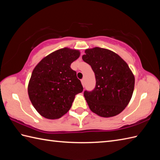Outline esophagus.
I'll return each mask as SVG.
<instances>
[{
	"label": "esophagus",
	"mask_w": 160,
	"mask_h": 160,
	"mask_svg": "<svg viewBox=\"0 0 160 160\" xmlns=\"http://www.w3.org/2000/svg\"><path fill=\"white\" fill-rule=\"evenodd\" d=\"M81 82H82V86L84 87V85H85V81H84V79H82V80H81Z\"/></svg>",
	"instance_id": "1"
}]
</instances>
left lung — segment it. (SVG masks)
<instances>
[{"label": "left lung", "mask_w": 160, "mask_h": 160, "mask_svg": "<svg viewBox=\"0 0 160 160\" xmlns=\"http://www.w3.org/2000/svg\"><path fill=\"white\" fill-rule=\"evenodd\" d=\"M82 60L91 65L96 77L95 89L84 92L91 111L104 118L120 113L130 102L135 86L127 63L117 53L100 47L86 49Z\"/></svg>", "instance_id": "8db88e82"}]
</instances>
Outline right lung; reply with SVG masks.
I'll return each mask as SVG.
<instances>
[{
    "instance_id": "right-lung-1",
    "label": "right lung",
    "mask_w": 160,
    "mask_h": 160,
    "mask_svg": "<svg viewBox=\"0 0 160 160\" xmlns=\"http://www.w3.org/2000/svg\"><path fill=\"white\" fill-rule=\"evenodd\" d=\"M79 50L67 47L44 58L33 69L28 84L32 105L42 117L55 120L66 114L76 95L83 91L71 64L80 57Z\"/></svg>"
}]
</instances>
